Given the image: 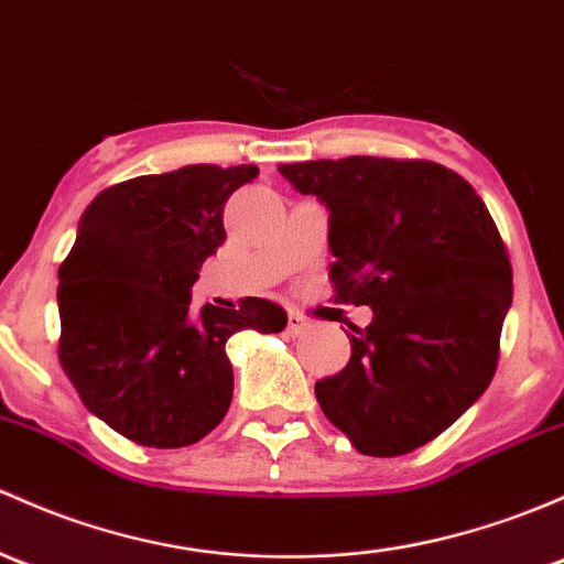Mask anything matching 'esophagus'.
Returning a JSON list of instances; mask_svg holds the SVG:
<instances>
[{
  "instance_id": "34e87169",
  "label": "esophagus",
  "mask_w": 564,
  "mask_h": 564,
  "mask_svg": "<svg viewBox=\"0 0 564 564\" xmlns=\"http://www.w3.org/2000/svg\"><path fill=\"white\" fill-rule=\"evenodd\" d=\"M305 329H311V322H307L300 311H289L286 332H292V335H302Z\"/></svg>"
}]
</instances>
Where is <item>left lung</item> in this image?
Returning a JSON list of instances; mask_svg holds the SVG:
<instances>
[{
    "instance_id": "left-lung-1",
    "label": "left lung",
    "mask_w": 564,
    "mask_h": 564,
    "mask_svg": "<svg viewBox=\"0 0 564 564\" xmlns=\"http://www.w3.org/2000/svg\"><path fill=\"white\" fill-rule=\"evenodd\" d=\"M278 170L327 205L335 302L372 307V322L348 337V365L316 383L324 416L359 454L424 446L484 394L500 357L513 270L484 199L422 159Z\"/></svg>"
}]
</instances>
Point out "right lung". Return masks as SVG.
I'll return each instance as SVG.
<instances>
[{
  "mask_svg": "<svg viewBox=\"0 0 564 564\" xmlns=\"http://www.w3.org/2000/svg\"><path fill=\"white\" fill-rule=\"evenodd\" d=\"M257 175L188 164L116 183L58 267V361L83 405L140 446L203 441L232 402L229 337L286 327V311L259 297L192 311L199 267L227 240L224 205Z\"/></svg>",
  "mask_w": 564,
  "mask_h": 564,
  "instance_id": "obj_1",
  "label": "right lung"
}]
</instances>
